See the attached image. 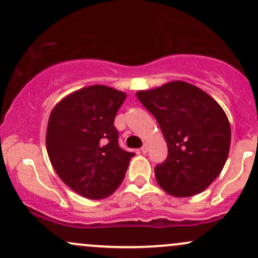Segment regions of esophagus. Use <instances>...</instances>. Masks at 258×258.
I'll use <instances>...</instances> for the list:
<instances>
[{
  "label": "esophagus",
  "mask_w": 258,
  "mask_h": 258,
  "mask_svg": "<svg viewBox=\"0 0 258 258\" xmlns=\"http://www.w3.org/2000/svg\"><path fill=\"white\" fill-rule=\"evenodd\" d=\"M141 152L143 153V154H146V153L148 152V144H147V143H144L143 147L141 148Z\"/></svg>",
  "instance_id": "34e87169"
}]
</instances>
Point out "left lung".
<instances>
[{
	"label": "left lung",
	"mask_w": 258,
	"mask_h": 258,
	"mask_svg": "<svg viewBox=\"0 0 258 258\" xmlns=\"http://www.w3.org/2000/svg\"><path fill=\"white\" fill-rule=\"evenodd\" d=\"M136 94L155 116L167 144V159L155 167L159 185L176 198L205 190L221 173L229 153L230 125L222 106L184 81Z\"/></svg>",
	"instance_id": "left-lung-1"
}]
</instances>
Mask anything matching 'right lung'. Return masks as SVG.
<instances>
[{"instance_id": "right-lung-1", "label": "right lung", "mask_w": 258, "mask_h": 258, "mask_svg": "<svg viewBox=\"0 0 258 258\" xmlns=\"http://www.w3.org/2000/svg\"><path fill=\"white\" fill-rule=\"evenodd\" d=\"M125 92L92 85L64 97L51 111L46 148L54 171L87 199L108 198L121 184L135 156L119 147L114 126Z\"/></svg>"}]
</instances>
